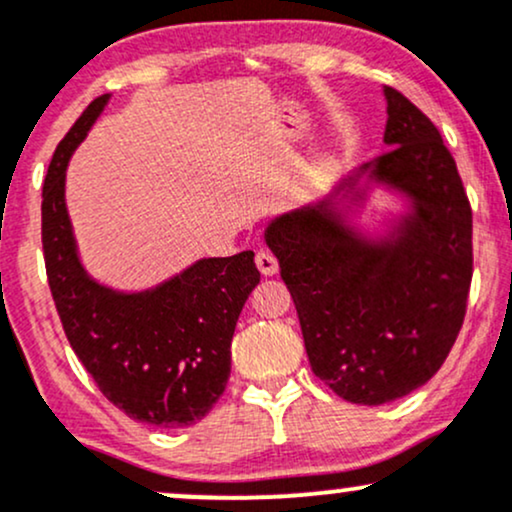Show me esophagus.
<instances>
[{
    "label": "esophagus",
    "instance_id": "34e87169",
    "mask_svg": "<svg viewBox=\"0 0 512 512\" xmlns=\"http://www.w3.org/2000/svg\"><path fill=\"white\" fill-rule=\"evenodd\" d=\"M255 262H257V269H260L264 276H272L279 272V260H276V255L272 250H267V248L257 250Z\"/></svg>",
    "mask_w": 512,
    "mask_h": 512
}]
</instances>
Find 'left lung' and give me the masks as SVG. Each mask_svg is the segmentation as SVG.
<instances>
[{
  "instance_id": "left-lung-1",
  "label": "left lung",
  "mask_w": 512,
  "mask_h": 512,
  "mask_svg": "<svg viewBox=\"0 0 512 512\" xmlns=\"http://www.w3.org/2000/svg\"><path fill=\"white\" fill-rule=\"evenodd\" d=\"M390 149L373 173L416 202L402 236L368 248L320 209L274 221L267 243L289 286L310 368L346 402L378 407L448 358L474 272L472 207L438 127L385 88Z\"/></svg>"
}]
</instances>
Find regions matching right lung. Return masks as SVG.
I'll use <instances>...</instances> for the list:
<instances>
[{"instance_id":"obj_1","label":"right lung","mask_w":512,"mask_h":512,"mask_svg":"<svg viewBox=\"0 0 512 512\" xmlns=\"http://www.w3.org/2000/svg\"><path fill=\"white\" fill-rule=\"evenodd\" d=\"M108 98L91 101L64 134L43 182L40 233L52 301L74 354L117 409L149 426H192L226 390L233 332L260 272L245 250L192 264L139 296L88 279L64 207V170Z\"/></svg>"}]
</instances>
